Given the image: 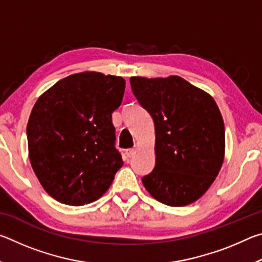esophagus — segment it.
<instances>
[{
    "mask_svg": "<svg viewBox=\"0 0 262 262\" xmlns=\"http://www.w3.org/2000/svg\"><path fill=\"white\" fill-rule=\"evenodd\" d=\"M135 154H136V148H130V149H127L126 150L127 157H129V158H132L133 156H134Z\"/></svg>",
    "mask_w": 262,
    "mask_h": 262,
    "instance_id": "34e87169",
    "label": "esophagus"
}]
</instances>
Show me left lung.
Masks as SVG:
<instances>
[{
	"instance_id": "obj_1",
	"label": "left lung",
	"mask_w": 262,
	"mask_h": 262,
	"mask_svg": "<svg viewBox=\"0 0 262 262\" xmlns=\"http://www.w3.org/2000/svg\"><path fill=\"white\" fill-rule=\"evenodd\" d=\"M130 86L156 130V163L142 178L144 187L171 207L196 201L224 158V122L215 100L179 76L130 77Z\"/></svg>"
}]
</instances>
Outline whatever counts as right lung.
<instances>
[{
    "mask_svg": "<svg viewBox=\"0 0 262 262\" xmlns=\"http://www.w3.org/2000/svg\"><path fill=\"white\" fill-rule=\"evenodd\" d=\"M126 82L100 73L70 75L47 90L31 112L30 162L43 189L61 203L83 206L103 195L122 166L112 113Z\"/></svg>",
    "mask_w": 262,
    "mask_h": 262,
    "instance_id": "add662e5",
    "label": "right lung"
}]
</instances>
